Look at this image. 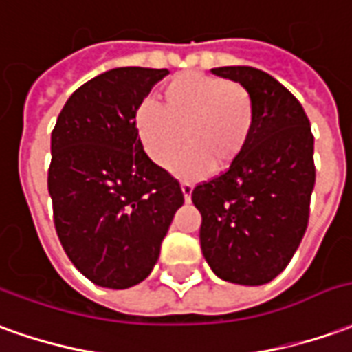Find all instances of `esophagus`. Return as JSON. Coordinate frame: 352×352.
Here are the masks:
<instances>
[{"instance_id":"esophagus-1","label":"esophagus","mask_w":352,"mask_h":352,"mask_svg":"<svg viewBox=\"0 0 352 352\" xmlns=\"http://www.w3.org/2000/svg\"><path fill=\"white\" fill-rule=\"evenodd\" d=\"M191 191H193V186L188 184V182H184V184H182V193H184V199H186V203H190L191 201Z\"/></svg>"}]
</instances>
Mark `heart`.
Masks as SVG:
<instances>
[{"label":"heart","mask_w":352,"mask_h":352,"mask_svg":"<svg viewBox=\"0 0 352 352\" xmlns=\"http://www.w3.org/2000/svg\"><path fill=\"white\" fill-rule=\"evenodd\" d=\"M157 106L144 105L134 116L140 144L157 166L176 164L182 178L195 180L208 170H230L245 151L254 124L251 94L237 82L203 72L178 74L159 91Z\"/></svg>","instance_id":"1"}]
</instances>
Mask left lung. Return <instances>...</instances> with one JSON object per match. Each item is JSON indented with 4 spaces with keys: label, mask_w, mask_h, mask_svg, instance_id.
<instances>
[{
    "label": "left lung",
    "mask_w": 352,
    "mask_h": 352,
    "mask_svg": "<svg viewBox=\"0 0 352 352\" xmlns=\"http://www.w3.org/2000/svg\"><path fill=\"white\" fill-rule=\"evenodd\" d=\"M212 74L247 88L254 124L236 164L191 191L203 218L201 251L218 278L263 285L283 272L309 226L314 135L301 103L270 74L253 67Z\"/></svg>",
    "instance_id": "obj_1"
}]
</instances>
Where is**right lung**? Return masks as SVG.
Returning a JSON list of instances; mask_svg holds the SVG:
<instances>
[{
    "instance_id": "add662e5",
    "label": "right lung",
    "mask_w": 352,
    "mask_h": 352,
    "mask_svg": "<svg viewBox=\"0 0 352 352\" xmlns=\"http://www.w3.org/2000/svg\"><path fill=\"white\" fill-rule=\"evenodd\" d=\"M166 69L120 67L80 86L51 132L47 190L65 253L89 282H144L184 205L176 178L147 157L134 116Z\"/></svg>"
}]
</instances>
